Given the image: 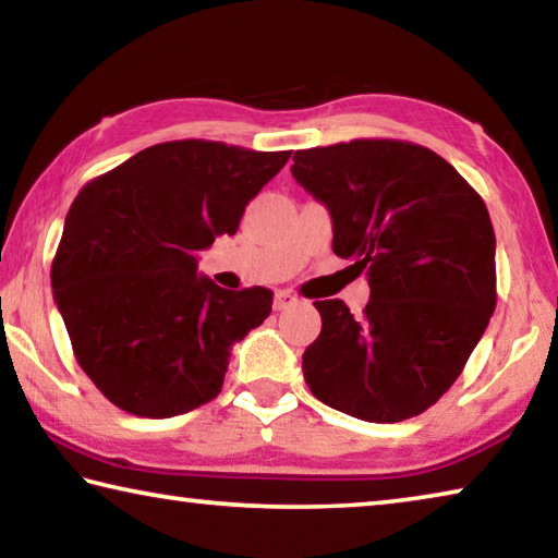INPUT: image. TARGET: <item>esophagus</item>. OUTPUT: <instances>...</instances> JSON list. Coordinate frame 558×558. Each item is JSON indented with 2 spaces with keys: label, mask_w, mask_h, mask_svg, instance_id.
I'll use <instances>...</instances> for the list:
<instances>
[{
  "label": "esophagus",
  "mask_w": 558,
  "mask_h": 558,
  "mask_svg": "<svg viewBox=\"0 0 558 558\" xmlns=\"http://www.w3.org/2000/svg\"><path fill=\"white\" fill-rule=\"evenodd\" d=\"M295 302H298V298L292 295V292H288V290H278V292H276V300H272V307H276L278 313H280V310H288V307L295 305Z\"/></svg>",
  "instance_id": "1"
}]
</instances>
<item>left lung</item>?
<instances>
[{
	"label": "left lung",
	"mask_w": 558,
	"mask_h": 558,
	"mask_svg": "<svg viewBox=\"0 0 558 558\" xmlns=\"http://www.w3.org/2000/svg\"><path fill=\"white\" fill-rule=\"evenodd\" d=\"M292 177L332 214V251L366 272L362 317L317 300L323 332L302 354L319 401L399 423L446 393L497 305L495 229L475 189L403 140L298 149Z\"/></svg>",
	"instance_id": "obj_1"
}]
</instances>
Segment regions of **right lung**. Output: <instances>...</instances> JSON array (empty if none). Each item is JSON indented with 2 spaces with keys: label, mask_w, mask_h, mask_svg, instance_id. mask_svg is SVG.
Masks as SVG:
<instances>
[{
  "label": "right lung",
  "mask_w": 558,
  "mask_h": 558,
  "mask_svg": "<svg viewBox=\"0 0 558 558\" xmlns=\"http://www.w3.org/2000/svg\"><path fill=\"white\" fill-rule=\"evenodd\" d=\"M288 159V149L174 140L75 196L51 288L75 362L118 409L169 418L219 396L231 344L263 325L272 292L214 286L196 276V253L239 231Z\"/></svg>",
  "instance_id": "1"
}]
</instances>
